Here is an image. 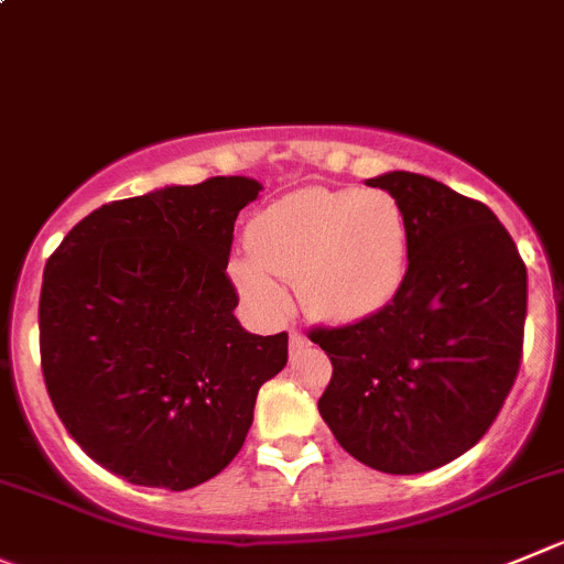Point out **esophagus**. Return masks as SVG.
<instances>
[{"instance_id":"esophagus-1","label":"esophagus","mask_w":564,"mask_h":564,"mask_svg":"<svg viewBox=\"0 0 564 564\" xmlns=\"http://www.w3.org/2000/svg\"><path fill=\"white\" fill-rule=\"evenodd\" d=\"M307 346H310L307 335H302V332H291V354H302Z\"/></svg>"}]
</instances>
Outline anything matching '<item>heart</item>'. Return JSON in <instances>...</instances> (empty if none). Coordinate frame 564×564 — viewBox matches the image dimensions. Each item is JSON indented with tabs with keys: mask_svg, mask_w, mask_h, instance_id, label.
<instances>
[{
	"mask_svg": "<svg viewBox=\"0 0 564 564\" xmlns=\"http://www.w3.org/2000/svg\"><path fill=\"white\" fill-rule=\"evenodd\" d=\"M249 254L232 276L257 313L279 318L296 282L310 315L335 324L382 313L406 279L410 227L404 207L382 187H302L257 213L246 229Z\"/></svg>",
	"mask_w": 564,
	"mask_h": 564,
	"instance_id": "heart-1",
	"label": "heart"
}]
</instances>
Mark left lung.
Wrapping results in <instances>:
<instances>
[{"label":"left lung","instance_id":"1","mask_svg":"<svg viewBox=\"0 0 564 564\" xmlns=\"http://www.w3.org/2000/svg\"><path fill=\"white\" fill-rule=\"evenodd\" d=\"M368 185L404 207L410 265L382 313L310 329L332 359L318 412L368 468L426 474L474 448L512 390L527 265L496 213L476 198L410 171Z\"/></svg>","mask_w":564,"mask_h":564}]
</instances>
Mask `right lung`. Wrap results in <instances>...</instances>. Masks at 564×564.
<instances>
[{"label": "right lung", "instance_id": "1", "mask_svg": "<svg viewBox=\"0 0 564 564\" xmlns=\"http://www.w3.org/2000/svg\"><path fill=\"white\" fill-rule=\"evenodd\" d=\"M262 185L213 176L110 202L63 238L37 304L57 417L130 485L187 490L243 446L288 332L251 335L227 276L235 218Z\"/></svg>", "mask_w": 564, "mask_h": 564}]
</instances>
